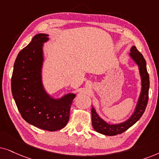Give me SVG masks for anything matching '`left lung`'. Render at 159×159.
<instances>
[{
  "mask_svg": "<svg viewBox=\"0 0 159 159\" xmlns=\"http://www.w3.org/2000/svg\"><path fill=\"white\" fill-rule=\"evenodd\" d=\"M129 56L132 59L139 69V73L141 80V90L137 99V104L133 111L132 115L124 121L118 124H110L100 116L94 107L92 105V126L96 132L100 134L113 136L121 134L129 128L134 125L137 120L141 118L147 106L148 101V92L150 87L149 75L148 73L146 62L143 54L137 49L136 46H133L130 49Z\"/></svg>",
  "mask_w": 159,
  "mask_h": 159,
  "instance_id": "8db88e82",
  "label": "left lung"
}]
</instances>
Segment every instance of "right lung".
I'll list each match as a JSON object with an SVG mask.
<instances>
[{
    "instance_id": "right-lung-1",
    "label": "right lung",
    "mask_w": 159,
    "mask_h": 159,
    "mask_svg": "<svg viewBox=\"0 0 159 159\" xmlns=\"http://www.w3.org/2000/svg\"><path fill=\"white\" fill-rule=\"evenodd\" d=\"M49 35L40 33L19 53L11 78V92L22 117L31 125L54 132L64 128L76 94L54 97L43 82L44 43Z\"/></svg>"
}]
</instances>
